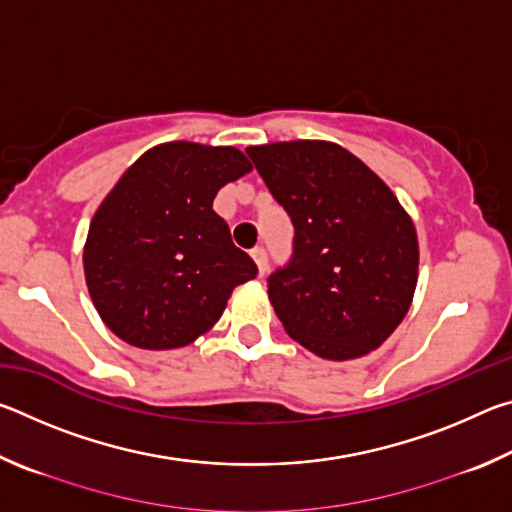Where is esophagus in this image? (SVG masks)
Returning a JSON list of instances; mask_svg holds the SVG:
<instances>
[{"mask_svg":"<svg viewBox=\"0 0 512 512\" xmlns=\"http://www.w3.org/2000/svg\"><path fill=\"white\" fill-rule=\"evenodd\" d=\"M250 255H253V259H255L259 275H264V273L268 271V255H266V248H264V246H255L253 250H250Z\"/></svg>","mask_w":512,"mask_h":512,"instance_id":"34e87169","label":"esophagus"}]
</instances>
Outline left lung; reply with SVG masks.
Returning a JSON list of instances; mask_svg holds the SVG:
<instances>
[{
	"label": "left lung",
	"instance_id": "left-lung-1",
	"mask_svg": "<svg viewBox=\"0 0 512 512\" xmlns=\"http://www.w3.org/2000/svg\"><path fill=\"white\" fill-rule=\"evenodd\" d=\"M246 153L296 228L289 264L268 277L287 334L329 361L377 350L418 284L411 216L375 171L334 142H277Z\"/></svg>",
	"mask_w": 512,
	"mask_h": 512
}]
</instances>
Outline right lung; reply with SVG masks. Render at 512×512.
Returning a JSON list of instances; mask_svg holds the SVG:
<instances>
[{
	"mask_svg": "<svg viewBox=\"0 0 512 512\" xmlns=\"http://www.w3.org/2000/svg\"><path fill=\"white\" fill-rule=\"evenodd\" d=\"M253 169L235 146H153L103 198L83 248L103 323L142 350L183 348L214 327L257 266L232 244L214 196Z\"/></svg>",
	"mask_w": 512,
	"mask_h": 512,
	"instance_id": "obj_1",
	"label": "right lung"
}]
</instances>
